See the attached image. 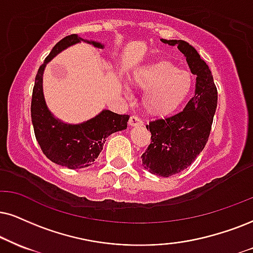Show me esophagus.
Here are the masks:
<instances>
[{
	"instance_id": "34e87169",
	"label": "esophagus",
	"mask_w": 253,
	"mask_h": 253,
	"mask_svg": "<svg viewBox=\"0 0 253 253\" xmlns=\"http://www.w3.org/2000/svg\"><path fill=\"white\" fill-rule=\"evenodd\" d=\"M129 126H143V122L139 120L138 117L131 116L129 118Z\"/></svg>"
}]
</instances>
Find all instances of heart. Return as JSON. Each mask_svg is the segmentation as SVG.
<instances>
[{
	"instance_id": "heart-1",
	"label": "heart",
	"mask_w": 253,
	"mask_h": 253,
	"mask_svg": "<svg viewBox=\"0 0 253 253\" xmlns=\"http://www.w3.org/2000/svg\"><path fill=\"white\" fill-rule=\"evenodd\" d=\"M133 88L144 91L142 107L148 115L167 117L189 97L193 76L189 70L178 68L173 62L161 60L144 64L133 71Z\"/></svg>"
}]
</instances>
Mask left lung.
Returning a JSON list of instances; mask_svg holds the SVG:
<instances>
[{
    "instance_id": "1",
    "label": "left lung",
    "mask_w": 253,
    "mask_h": 253,
    "mask_svg": "<svg viewBox=\"0 0 253 253\" xmlns=\"http://www.w3.org/2000/svg\"><path fill=\"white\" fill-rule=\"evenodd\" d=\"M165 44L177 45L196 75L195 96L183 111L173 116L156 120L146 126L151 143L142 155L143 167L161 177L179 173L197 158L208 143L217 108V88L208 64L197 50L182 40H161Z\"/></svg>"
}]
</instances>
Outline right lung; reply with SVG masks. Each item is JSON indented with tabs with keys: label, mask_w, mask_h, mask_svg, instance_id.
Segmentation results:
<instances>
[{
	"label": "right lung",
	"mask_w": 253,
	"mask_h": 253,
	"mask_svg": "<svg viewBox=\"0 0 253 253\" xmlns=\"http://www.w3.org/2000/svg\"><path fill=\"white\" fill-rule=\"evenodd\" d=\"M82 41L95 48H104V44L83 40L76 34L65 36L56 43L40 67L31 97V122L43 154L51 162L68 169H82L91 165L103 150L108 136L126 129L129 121V115H118L105 109L83 123L68 124L56 118L46 107L43 95V73L46 63L68 46Z\"/></svg>",
	"instance_id": "1"
}]
</instances>
